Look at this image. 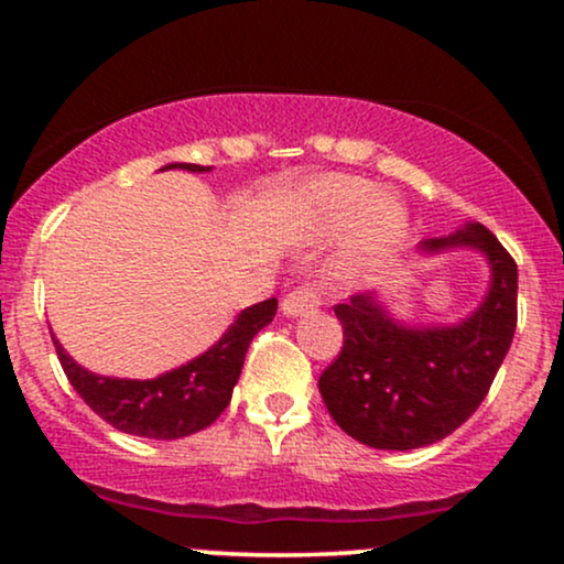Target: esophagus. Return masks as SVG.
<instances>
[{
    "mask_svg": "<svg viewBox=\"0 0 564 564\" xmlns=\"http://www.w3.org/2000/svg\"><path fill=\"white\" fill-rule=\"evenodd\" d=\"M318 304H321L318 291L310 289V286H300L283 296L281 310L286 318H296V315H302V313H315V310H318Z\"/></svg>",
    "mask_w": 564,
    "mask_h": 564,
    "instance_id": "obj_1",
    "label": "esophagus"
}]
</instances>
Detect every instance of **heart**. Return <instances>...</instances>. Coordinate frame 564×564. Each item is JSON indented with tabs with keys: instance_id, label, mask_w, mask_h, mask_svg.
<instances>
[{
	"instance_id": "obj_1",
	"label": "heart",
	"mask_w": 564,
	"mask_h": 564,
	"mask_svg": "<svg viewBox=\"0 0 564 564\" xmlns=\"http://www.w3.org/2000/svg\"><path fill=\"white\" fill-rule=\"evenodd\" d=\"M405 232V206L368 180L321 177L304 196V241L328 243L347 236L334 262L336 278L345 283H358L384 268L403 246Z\"/></svg>"
}]
</instances>
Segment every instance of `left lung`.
<instances>
[{"mask_svg": "<svg viewBox=\"0 0 564 564\" xmlns=\"http://www.w3.org/2000/svg\"><path fill=\"white\" fill-rule=\"evenodd\" d=\"M471 249L490 268L488 294L451 326L394 318L379 291L355 294L334 313L345 332L318 390L334 422L379 451H413L456 432L494 384L517 328V264L480 223L419 243L424 257Z\"/></svg>", "mask_w": 564, "mask_h": 564, "instance_id": "left-lung-1", "label": "left lung"}]
</instances>
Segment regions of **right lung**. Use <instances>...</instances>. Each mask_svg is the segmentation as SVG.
Returning <instances> with one entry per match:
<instances>
[{
    "label": "right lung",
    "mask_w": 564,
    "mask_h": 564,
    "mask_svg": "<svg viewBox=\"0 0 564 564\" xmlns=\"http://www.w3.org/2000/svg\"><path fill=\"white\" fill-rule=\"evenodd\" d=\"M164 170L212 172V166L166 164ZM278 300L251 304L238 313L228 332L198 358L159 373L156 379L100 377L76 364L55 339L57 358L79 398L102 422L119 432L148 440H180L217 422L241 377L251 339L275 318Z\"/></svg>",
    "instance_id": "add662e5"
}]
</instances>
